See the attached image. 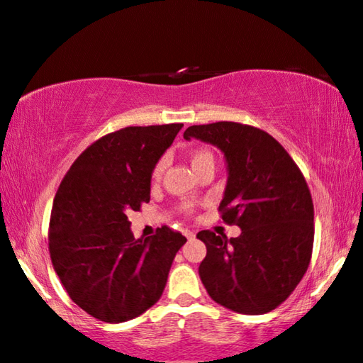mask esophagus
Instances as JSON below:
<instances>
[{
	"label": "esophagus",
	"mask_w": 363,
	"mask_h": 363,
	"mask_svg": "<svg viewBox=\"0 0 363 363\" xmlns=\"http://www.w3.org/2000/svg\"><path fill=\"white\" fill-rule=\"evenodd\" d=\"M182 235H184V237H186V238L192 240L194 237H196V232H194V230H189V228H184V230H182Z\"/></svg>",
	"instance_id": "1"
}]
</instances>
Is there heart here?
<instances>
[{
	"label": "heart",
	"mask_w": 363,
	"mask_h": 363,
	"mask_svg": "<svg viewBox=\"0 0 363 363\" xmlns=\"http://www.w3.org/2000/svg\"><path fill=\"white\" fill-rule=\"evenodd\" d=\"M206 160H212L211 152H207V151H194V152H191V157H189V161H191L192 169H194V167H196L197 164H201L202 161H206ZM161 171H162V164L160 162V164H157V166L155 167V171H152V179H155V181L160 179Z\"/></svg>",
	"instance_id": "b5f03b06"
}]
</instances>
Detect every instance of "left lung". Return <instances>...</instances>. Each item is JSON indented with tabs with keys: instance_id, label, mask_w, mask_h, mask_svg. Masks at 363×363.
<instances>
[{
	"instance_id": "obj_1",
	"label": "left lung",
	"mask_w": 363,
	"mask_h": 363,
	"mask_svg": "<svg viewBox=\"0 0 363 363\" xmlns=\"http://www.w3.org/2000/svg\"><path fill=\"white\" fill-rule=\"evenodd\" d=\"M222 151L227 186L218 206L237 238L197 233L207 247L199 277L211 298L240 314L278 308L303 279L314 242V206L308 184L284 147L267 131L218 121L194 125L184 140Z\"/></svg>"
}]
</instances>
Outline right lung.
Listing matches in <instances>:
<instances>
[{
  "label": "right lung",
  "mask_w": 363,
  "mask_h": 363,
  "mask_svg": "<svg viewBox=\"0 0 363 363\" xmlns=\"http://www.w3.org/2000/svg\"><path fill=\"white\" fill-rule=\"evenodd\" d=\"M182 126H128L100 138L55 194L49 223L54 269L70 299L104 323H125L155 306L187 242L166 225L135 238L126 216L150 202L152 171Z\"/></svg>",
  "instance_id": "1"
}]
</instances>
